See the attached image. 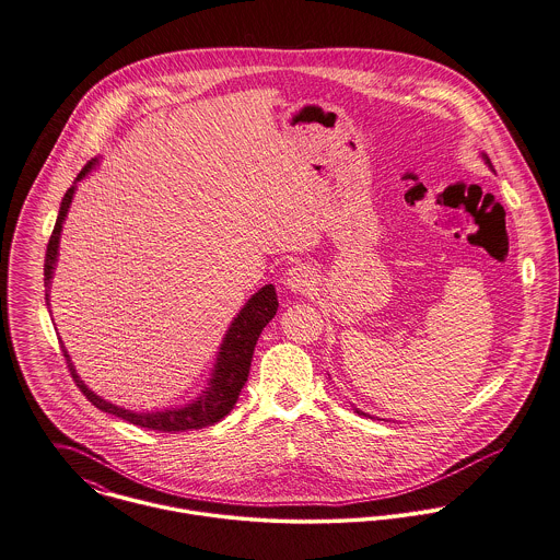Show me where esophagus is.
I'll use <instances>...</instances> for the list:
<instances>
[{"label":"esophagus","mask_w":560,"mask_h":560,"mask_svg":"<svg viewBox=\"0 0 560 560\" xmlns=\"http://www.w3.org/2000/svg\"><path fill=\"white\" fill-rule=\"evenodd\" d=\"M284 284H287L291 291H295V293H310L312 287H314V276H312L310 267H305V265H293V267L289 269V273H287Z\"/></svg>","instance_id":"obj_1"}]
</instances>
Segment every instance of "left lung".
Here are the masks:
<instances>
[{
  "instance_id": "obj_1",
  "label": "left lung",
  "mask_w": 560,
  "mask_h": 560,
  "mask_svg": "<svg viewBox=\"0 0 560 560\" xmlns=\"http://www.w3.org/2000/svg\"><path fill=\"white\" fill-rule=\"evenodd\" d=\"M483 160H486V162H488V164H490V158H488V155H486V153H483ZM490 166H492V164H490ZM357 410V408H355ZM357 412H359V415H365V412H361V410H357ZM365 417H368V415H365Z\"/></svg>"
}]
</instances>
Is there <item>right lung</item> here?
<instances>
[{"mask_svg": "<svg viewBox=\"0 0 560 560\" xmlns=\"http://www.w3.org/2000/svg\"><path fill=\"white\" fill-rule=\"evenodd\" d=\"M96 162V160H94ZM94 162H88L83 166V171L77 175V182L85 177V173H90V168L94 166ZM72 195H74V186H70L63 195V201L59 207V215L52 229L51 240L47 246V258H45V287L49 289L51 282L52 269H55V260H57V248H59V235H61V224L63 218L68 213V207L72 203ZM47 305H49V291H47ZM278 310V298H276V289L273 284H265L258 293L253 295V300L242 307V312L237 314V318L231 323L224 342L220 347V355L215 361V370L213 376L209 381V387L205 389L203 396L197 398L192 405L188 407L177 408V410H164V412H132L126 408L115 407L110 402H104L101 396H96L94 392H90L85 387V383L77 376L70 359L63 351V357L68 361L70 374L77 383V387L83 392V396L108 415H115L124 421H130L139 428H148V430H158V432H186V430H199L218 423L222 417H226L240 394L242 387L248 381L250 374V363H253V353H255L256 340L262 331V327L273 318Z\"/></svg>", "mask_w": 560, "mask_h": 560, "instance_id": "add662e5", "label": "right lung"}]
</instances>
